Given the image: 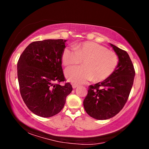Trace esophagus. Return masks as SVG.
<instances>
[{"label":"esophagus","mask_w":149,"mask_h":149,"mask_svg":"<svg viewBox=\"0 0 149 149\" xmlns=\"http://www.w3.org/2000/svg\"><path fill=\"white\" fill-rule=\"evenodd\" d=\"M72 85L73 89H75V88H76L77 87H78V85L76 84H72Z\"/></svg>","instance_id":"34e87169"}]
</instances>
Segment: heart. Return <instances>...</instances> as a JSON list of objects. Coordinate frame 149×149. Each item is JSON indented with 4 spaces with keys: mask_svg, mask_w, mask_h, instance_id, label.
I'll list each match as a JSON object with an SVG mask.
<instances>
[{
    "mask_svg": "<svg viewBox=\"0 0 149 149\" xmlns=\"http://www.w3.org/2000/svg\"><path fill=\"white\" fill-rule=\"evenodd\" d=\"M82 60L84 66L65 70V75L70 81L84 84L93 79L102 81L114 72L118 64L115 52L96 42L87 41L63 50L62 62L65 66L79 64Z\"/></svg>",
    "mask_w": 149,
    "mask_h": 149,
    "instance_id": "1",
    "label": "heart"
}]
</instances>
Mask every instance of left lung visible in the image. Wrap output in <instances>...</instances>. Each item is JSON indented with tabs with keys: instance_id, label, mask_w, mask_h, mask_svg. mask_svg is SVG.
<instances>
[{
	"instance_id": "1",
	"label": "left lung",
	"mask_w": 149,
	"mask_h": 149,
	"mask_svg": "<svg viewBox=\"0 0 149 149\" xmlns=\"http://www.w3.org/2000/svg\"><path fill=\"white\" fill-rule=\"evenodd\" d=\"M119 62L114 72L102 82L89 85L84 100L86 112L95 119L114 117L125 104L133 84L135 72L127 52L110 43Z\"/></svg>"
}]
</instances>
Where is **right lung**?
I'll use <instances>...</instances> for the list:
<instances>
[{"instance_id": "1", "label": "right lung", "mask_w": 149, "mask_h": 149, "mask_svg": "<svg viewBox=\"0 0 149 149\" xmlns=\"http://www.w3.org/2000/svg\"><path fill=\"white\" fill-rule=\"evenodd\" d=\"M66 40L47 39L30 43L17 64L20 94L29 110L39 116L49 118L64 107L72 91L65 81L62 68V54Z\"/></svg>"}]
</instances>
